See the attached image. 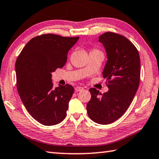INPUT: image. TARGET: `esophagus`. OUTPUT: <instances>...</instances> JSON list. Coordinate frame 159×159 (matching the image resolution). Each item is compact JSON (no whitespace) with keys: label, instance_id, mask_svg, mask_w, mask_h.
<instances>
[{"label":"esophagus","instance_id":"34e87169","mask_svg":"<svg viewBox=\"0 0 159 159\" xmlns=\"http://www.w3.org/2000/svg\"><path fill=\"white\" fill-rule=\"evenodd\" d=\"M83 89V88L82 87H80V86H78V87L75 88V90H76V92H79V91H81Z\"/></svg>","mask_w":159,"mask_h":159}]
</instances>
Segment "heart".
Listing matches in <instances>:
<instances>
[{"mask_svg": "<svg viewBox=\"0 0 159 159\" xmlns=\"http://www.w3.org/2000/svg\"><path fill=\"white\" fill-rule=\"evenodd\" d=\"M102 53L99 49H97V48H93L90 52V53Z\"/></svg>", "mask_w": 159, "mask_h": 159, "instance_id": "obj_1", "label": "heart"}]
</instances>
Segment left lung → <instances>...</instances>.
<instances>
[{
    "label": "left lung",
    "mask_w": 159,
    "mask_h": 159,
    "mask_svg": "<svg viewBox=\"0 0 159 159\" xmlns=\"http://www.w3.org/2000/svg\"><path fill=\"white\" fill-rule=\"evenodd\" d=\"M99 41L107 53L103 76L109 89L102 94L89 89L91 99L86 108L93 122L108 125L122 117L134 99L140 83V60L136 47L125 36L107 32Z\"/></svg>",
    "instance_id": "8db88e82"
}]
</instances>
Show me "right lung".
<instances>
[{
  "instance_id": "1",
  "label": "right lung",
  "mask_w": 159,
  "mask_h": 159,
  "mask_svg": "<svg viewBox=\"0 0 159 159\" xmlns=\"http://www.w3.org/2000/svg\"><path fill=\"white\" fill-rule=\"evenodd\" d=\"M79 37L44 34L31 39L17 57L16 88L28 112L45 126L61 122L74 92L71 85L54 88L51 73L67 62V53Z\"/></svg>"
}]
</instances>
